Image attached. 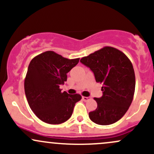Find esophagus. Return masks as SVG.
<instances>
[{
    "instance_id": "obj_1",
    "label": "esophagus",
    "mask_w": 154,
    "mask_h": 154,
    "mask_svg": "<svg viewBox=\"0 0 154 154\" xmlns=\"http://www.w3.org/2000/svg\"><path fill=\"white\" fill-rule=\"evenodd\" d=\"M82 100H84V101H88V100L91 99V97H85V96H82Z\"/></svg>"
}]
</instances>
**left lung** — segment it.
<instances>
[{
	"label": "left lung",
	"mask_w": 154,
	"mask_h": 154,
	"mask_svg": "<svg viewBox=\"0 0 154 154\" xmlns=\"http://www.w3.org/2000/svg\"><path fill=\"white\" fill-rule=\"evenodd\" d=\"M93 72L97 82L103 84L100 98H94L98 106L89 113L93 122L109 125L121 119L133 99L135 76L131 61L124 53L106 46L80 59Z\"/></svg>",
	"instance_id": "left-lung-1"
}]
</instances>
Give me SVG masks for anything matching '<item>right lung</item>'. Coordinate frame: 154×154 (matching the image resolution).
<instances>
[{"instance_id": "1", "label": "right lung", "mask_w": 154, "mask_h": 154, "mask_svg": "<svg viewBox=\"0 0 154 154\" xmlns=\"http://www.w3.org/2000/svg\"><path fill=\"white\" fill-rule=\"evenodd\" d=\"M79 60L66 59L48 51L35 56L29 63L24 79L26 98L32 111L44 122L59 125L67 121L75 103L82 98L79 94L61 93L59 88Z\"/></svg>"}]
</instances>
